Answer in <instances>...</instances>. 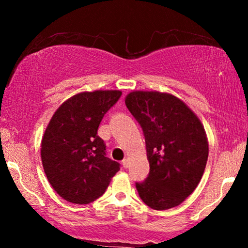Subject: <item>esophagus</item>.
<instances>
[{"mask_svg":"<svg viewBox=\"0 0 248 248\" xmlns=\"http://www.w3.org/2000/svg\"><path fill=\"white\" fill-rule=\"evenodd\" d=\"M122 165H123L124 168H127L128 167V160L126 158L123 159V161H122Z\"/></svg>","mask_w":248,"mask_h":248,"instance_id":"34e87169","label":"esophagus"}]
</instances>
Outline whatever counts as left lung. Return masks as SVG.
Instances as JSON below:
<instances>
[{
    "instance_id": "left-lung-1",
    "label": "left lung",
    "mask_w": 248,
    "mask_h": 248,
    "mask_svg": "<svg viewBox=\"0 0 248 248\" xmlns=\"http://www.w3.org/2000/svg\"><path fill=\"white\" fill-rule=\"evenodd\" d=\"M125 104L143 131L150 171L137 182L139 195L155 210L181 204L201 181L209 155L205 131L181 99L158 91H133Z\"/></svg>"
}]
</instances>
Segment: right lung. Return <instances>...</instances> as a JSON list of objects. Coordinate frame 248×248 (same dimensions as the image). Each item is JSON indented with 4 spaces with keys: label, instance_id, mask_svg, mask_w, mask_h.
Segmentation results:
<instances>
[{
    "label": "right lung",
    "instance_id": "right-lung-1",
    "mask_svg": "<svg viewBox=\"0 0 248 248\" xmlns=\"http://www.w3.org/2000/svg\"><path fill=\"white\" fill-rule=\"evenodd\" d=\"M121 96L118 90L78 93L61 105L46 127L43 167L50 185L67 202H93L120 170L121 165L106 157V144L97 132Z\"/></svg>",
    "mask_w": 248,
    "mask_h": 248
}]
</instances>
